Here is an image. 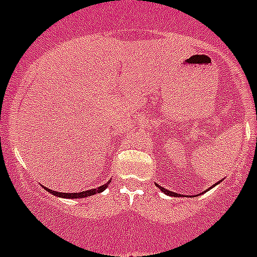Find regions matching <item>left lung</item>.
Returning <instances> with one entry per match:
<instances>
[{
    "label": "left lung",
    "mask_w": 257,
    "mask_h": 257,
    "mask_svg": "<svg viewBox=\"0 0 257 257\" xmlns=\"http://www.w3.org/2000/svg\"><path fill=\"white\" fill-rule=\"evenodd\" d=\"M157 186H158V184H157ZM158 187H159V189H161V191L163 192V193H166V195H169V196H172V197H176V196H178V195H177V193H174V192H171V191H168V189L163 188V187H161V186H158Z\"/></svg>",
    "instance_id": "left-lung-1"
}]
</instances>
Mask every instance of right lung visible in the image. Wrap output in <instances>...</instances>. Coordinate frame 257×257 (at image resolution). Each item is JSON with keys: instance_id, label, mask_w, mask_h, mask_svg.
I'll return each instance as SVG.
<instances>
[{"instance_id": "1", "label": "right lung", "mask_w": 257, "mask_h": 257, "mask_svg": "<svg viewBox=\"0 0 257 257\" xmlns=\"http://www.w3.org/2000/svg\"><path fill=\"white\" fill-rule=\"evenodd\" d=\"M106 186H108V183L103 184V186L98 187V188L89 189V191H85V192H79V193H62V192L52 191V189L46 188V187H45V188H46L47 192L52 193V195H54V196H59V197H64V198H84V197H88V196H93V195H96V193H100V192H103L104 189L106 188Z\"/></svg>"}]
</instances>
